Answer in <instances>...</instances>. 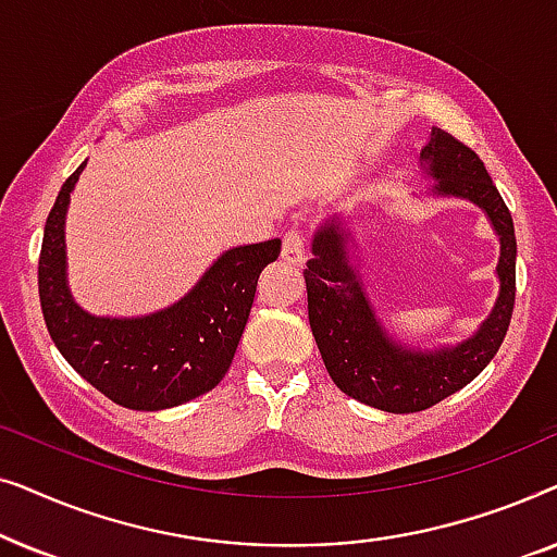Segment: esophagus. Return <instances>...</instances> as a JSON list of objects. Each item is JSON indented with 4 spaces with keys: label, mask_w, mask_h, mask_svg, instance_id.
Segmentation results:
<instances>
[{
    "label": "esophagus",
    "mask_w": 557,
    "mask_h": 557,
    "mask_svg": "<svg viewBox=\"0 0 557 557\" xmlns=\"http://www.w3.org/2000/svg\"><path fill=\"white\" fill-rule=\"evenodd\" d=\"M281 258H284L286 263H294V265L304 263V233L299 231V227H292V231L284 235Z\"/></svg>",
    "instance_id": "34e87169"
}]
</instances>
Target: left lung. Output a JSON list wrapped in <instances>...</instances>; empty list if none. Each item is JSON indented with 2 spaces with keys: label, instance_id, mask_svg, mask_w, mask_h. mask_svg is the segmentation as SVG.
<instances>
[{
  "label": "left lung",
  "instance_id": "1",
  "mask_svg": "<svg viewBox=\"0 0 557 557\" xmlns=\"http://www.w3.org/2000/svg\"><path fill=\"white\" fill-rule=\"evenodd\" d=\"M421 157L438 180L433 189L476 202L499 235V296L474 337L438 352L406 349L387 337L364 299L352 265L347 263V233L339 231V220L326 223L314 235V256L304 269L309 324L326 372L349 398L387 413L425 410L469 385L497 355L515 309L517 240L512 212L494 187L484 162L474 149L441 128H433Z\"/></svg>",
  "mask_w": 557,
  "mask_h": 557
}]
</instances>
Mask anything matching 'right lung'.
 Listing matches in <instances>:
<instances>
[{"mask_svg": "<svg viewBox=\"0 0 557 557\" xmlns=\"http://www.w3.org/2000/svg\"><path fill=\"white\" fill-rule=\"evenodd\" d=\"M83 162L60 187L45 223L37 288L52 342L96 391L132 410H162L208 393L231 368L258 276L281 240L227 250L174 307L139 319L90 317L65 284V210Z\"/></svg>", "mask_w": 557, "mask_h": 557, "instance_id": "add662e5", "label": "right lung"}]
</instances>
